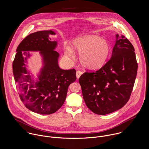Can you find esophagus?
Masks as SVG:
<instances>
[{
	"instance_id": "1",
	"label": "esophagus",
	"mask_w": 149,
	"mask_h": 149,
	"mask_svg": "<svg viewBox=\"0 0 149 149\" xmlns=\"http://www.w3.org/2000/svg\"><path fill=\"white\" fill-rule=\"evenodd\" d=\"M82 74H83L82 72H81L80 70H77V72H76V76H77V79H79L80 78V76H81Z\"/></svg>"
}]
</instances>
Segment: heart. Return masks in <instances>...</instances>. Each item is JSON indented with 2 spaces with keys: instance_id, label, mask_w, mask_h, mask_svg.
Masks as SVG:
<instances>
[{
  "instance_id": "heart-1",
  "label": "heart",
  "mask_w": 149,
  "mask_h": 149,
  "mask_svg": "<svg viewBox=\"0 0 149 149\" xmlns=\"http://www.w3.org/2000/svg\"><path fill=\"white\" fill-rule=\"evenodd\" d=\"M75 51L80 53L79 59L82 66L87 69L94 70L102 68L106 62L111 47L106 40L97 36L88 35L76 38L73 43ZM65 54L73 56L70 47H68Z\"/></svg>"
}]
</instances>
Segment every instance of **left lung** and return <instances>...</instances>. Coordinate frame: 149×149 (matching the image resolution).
Returning <instances> with one entry per match:
<instances>
[{
	"label": "left lung",
	"mask_w": 149,
	"mask_h": 149,
	"mask_svg": "<svg viewBox=\"0 0 149 149\" xmlns=\"http://www.w3.org/2000/svg\"><path fill=\"white\" fill-rule=\"evenodd\" d=\"M116 37L109 60L99 70L86 72L79 78L86 106L98 115L108 114L124 106L136 76L134 46L124 36Z\"/></svg>",
	"instance_id": "1"
}]
</instances>
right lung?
I'll use <instances>...</instances> for the list:
<instances>
[{
    "mask_svg": "<svg viewBox=\"0 0 149 149\" xmlns=\"http://www.w3.org/2000/svg\"><path fill=\"white\" fill-rule=\"evenodd\" d=\"M49 34L56 33L44 30L27 36L18 45L13 63L14 80L22 102L29 110L42 115L53 113L61 107L69 85L77 79L74 69L60 68L59 53L54 50L57 43L49 40ZM29 51H39L43 56L44 66L36 82L31 79L25 67L29 54L22 53ZM23 54L26 56L23 58Z\"/></svg>",
    "mask_w": 149,
    "mask_h": 149,
    "instance_id": "1",
    "label": "right lung"
}]
</instances>
